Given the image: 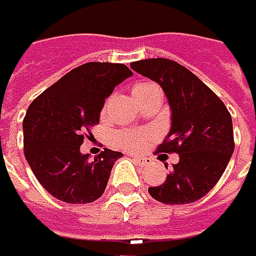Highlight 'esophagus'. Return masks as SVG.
<instances>
[{
  "instance_id": "obj_1",
  "label": "esophagus",
  "mask_w": 256,
  "mask_h": 256,
  "mask_svg": "<svg viewBox=\"0 0 256 256\" xmlns=\"http://www.w3.org/2000/svg\"><path fill=\"white\" fill-rule=\"evenodd\" d=\"M134 162L137 163L138 166H148V164H152V158L150 157H134Z\"/></svg>"
}]
</instances>
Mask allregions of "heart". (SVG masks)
Masks as SVG:
<instances>
[{"mask_svg":"<svg viewBox=\"0 0 256 256\" xmlns=\"http://www.w3.org/2000/svg\"><path fill=\"white\" fill-rule=\"evenodd\" d=\"M154 93H160V90L153 82H137L132 86V96L138 103L153 96ZM150 138L152 136L148 132L136 131V130H125V131H119L115 136V141L119 147H122L126 152H138L147 146Z\"/></svg>","mask_w":256,"mask_h":256,"instance_id":"obj_1","label":"heart"}]
</instances>
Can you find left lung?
Instances as JSON below:
<instances>
[{"mask_svg": "<svg viewBox=\"0 0 256 256\" xmlns=\"http://www.w3.org/2000/svg\"><path fill=\"white\" fill-rule=\"evenodd\" d=\"M131 68L163 88L172 124L157 152L179 154L166 180L150 186L148 194L163 204L198 201L218 182L234 150L228 108L195 74L174 61L150 58L132 62Z\"/></svg>", "mask_w": 256, "mask_h": 256, "instance_id": "left-lung-1", "label": "left lung"}]
</instances>
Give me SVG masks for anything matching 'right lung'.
<instances>
[{
	"instance_id": "1",
	"label": "right lung",
	"mask_w": 256,
	"mask_h": 256,
	"mask_svg": "<svg viewBox=\"0 0 256 256\" xmlns=\"http://www.w3.org/2000/svg\"><path fill=\"white\" fill-rule=\"evenodd\" d=\"M132 71L124 64L87 62L38 96L23 120L24 156L40 185L70 204H88L106 190L122 153L104 148L94 160L82 154L84 132L99 124L104 99Z\"/></svg>"
}]
</instances>
